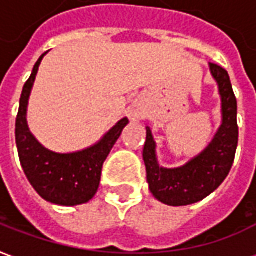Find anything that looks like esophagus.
<instances>
[{"label":"esophagus","instance_id":"obj_1","mask_svg":"<svg viewBox=\"0 0 256 256\" xmlns=\"http://www.w3.org/2000/svg\"><path fill=\"white\" fill-rule=\"evenodd\" d=\"M133 119H134V116H133Z\"/></svg>","mask_w":256,"mask_h":256}]
</instances>
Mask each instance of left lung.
I'll return each instance as SVG.
<instances>
[{"label":"left lung","instance_id":"left-lung-1","mask_svg":"<svg viewBox=\"0 0 256 256\" xmlns=\"http://www.w3.org/2000/svg\"><path fill=\"white\" fill-rule=\"evenodd\" d=\"M210 71L220 89L222 124L200 155L177 168L159 166L156 142L150 128H146V141L142 150L146 181L152 194L167 206H188L207 198L225 181L234 160L238 142L236 96L225 68L210 63Z\"/></svg>","mask_w":256,"mask_h":256}]
</instances>
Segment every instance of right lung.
Instances as JSON below:
<instances>
[{"instance_id": "obj_1", "label": "right lung", "mask_w": 256, "mask_h": 256, "mask_svg": "<svg viewBox=\"0 0 256 256\" xmlns=\"http://www.w3.org/2000/svg\"><path fill=\"white\" fill-rule=\"evenodd\" d=\"M45 54L38 58L20 97L14 130L19 159L26 177L42 198L58 206H78L88 203L97 192L102 164L128 119H120L97 144L84 150L58 154L46 150L32 136L27 124L28 98Z\"/></svg>"}]
</instances>
